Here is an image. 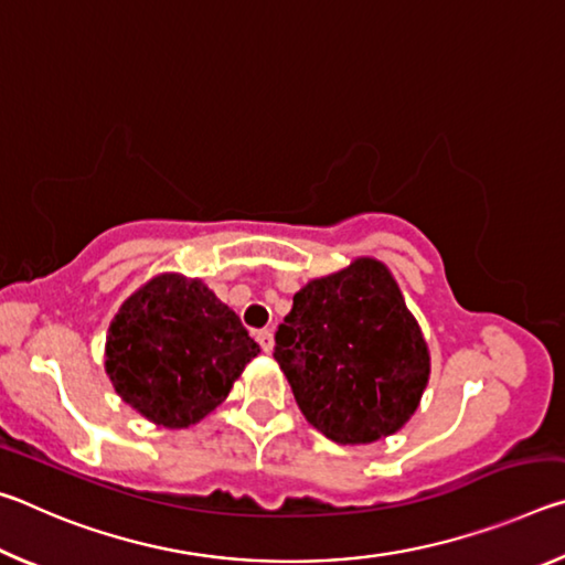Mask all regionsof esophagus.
Listing matches in <instances>:
<instances>
[{"mask_svg": "<svg viewBox=\"0 0 565 565\" xmlns=\"http://www.w3.org/2000/svg\"><path fill=\"white\" fill-rule=\"evenodd\" d=\"M256 341H259V347L269 353L271 349H274V333L269 331V329H262V331H256Z\"/></svg>", "mask_w": 565, "mask_h": 565, "instance_id": "34e87169", "label": "esophagus"}]
</instances>
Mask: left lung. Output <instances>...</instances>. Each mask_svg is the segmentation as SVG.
Instances as JSON below:
<instances>
[{
  "mask_svg": "<svg viewBox=\"0 0 565 565\" xmlns=\"http://www.w3.org/2000/svg\"><path fill=\"white\" fill-rule=\"evenodd\" d=\"M274 341L301 414L337 444L398 431L428 384L426 341L374 259L303 286Z\"/></svg>",
  "mask_w": 565,
  "mask_h": 565,
  "instance_id": "1",
  "label": "left lung"
}]
</instances>
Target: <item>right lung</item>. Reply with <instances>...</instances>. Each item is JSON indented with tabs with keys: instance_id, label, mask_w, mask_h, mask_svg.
Segmentation results:
<instances>
[{
	"instance_id": "obj_1",
	"label": "right lung",
	"mask_w": 565,
	"mask_h": 565,
	"mask_svg": "<svg viewBox=\"0 0 565 565\" xmlns=\"http://www.w3.org/2000/svg\"><path fill=\"white\" fill-rule=\"evenodd\" d=\"M256 353L259 343L202 281L167 274L114 317L107 374L139 414L184 428L222 404Z\"/></svg>"
}]
</instances>
